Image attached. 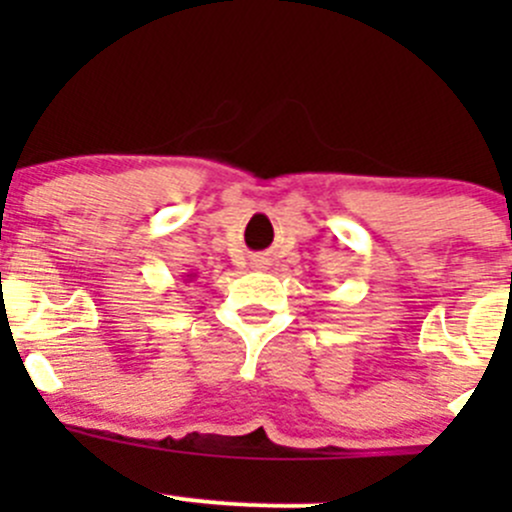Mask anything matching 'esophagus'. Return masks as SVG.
<instances>
[{
  "label": "esophagus",
  "instance_id": "34e87169",
  "mask_svg": "<svg viewBox=\"0 0 512 512\" xmlns=\"http://www.w3.org/2000/svg\"><path fill=\"white\" fill-rule=\"evenodd\" d=\"M265 265H267V262L260 260V257H257V260H252V267H257V270H262Z\"/></svg>",
  "mask_w": 512,
  "mask_h": 512
}]
</instances>
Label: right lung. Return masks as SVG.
Instances as JSON below:
<instances>
[{
  "label": "right lung",
  "instance_id": "right-lung-1",
  "mask_svg": "<svg viewBox=\"0 0 512 512\" xmlns=\"http://www.w3.org/2000/svg\"><path fill=\"white\" fill-rule=\"evenodd\" d=\"M195 280V272H190V275H185V282H193Z\"/></svg>",
  "mask_w": 512,
  "mask_h": 512
}]
</instances>
